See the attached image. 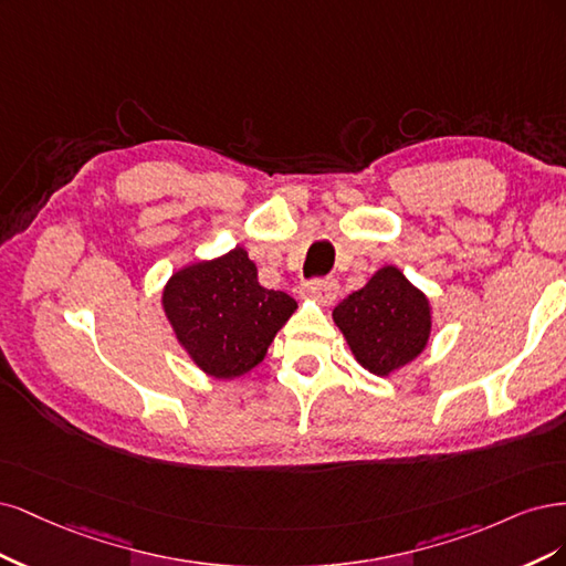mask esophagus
Segmentation results:
<instances>
[{"label":"esophagus","mask_w":566,"mask_h":566,"mask_svg":"<svg viewBox=\"0 0 566 566\" xmlns=\"http://www.w3.org/2000/svg\"><path fill=\"white\" fill-rule=\"evenodd\" d=\"M303 294L319 303H334L338 296V282L334 277H317L303 284Z\"/></svg>","instance_id":"obj_1"}]
</instances>
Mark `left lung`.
Returning a JSON list of instances; mask_svg holds the SVG:
<instances>
[{
	"instance_id": "left-lung-1",
	"label": "left lung",
	"mask_w": 566,
	"mask_h": 566,
	"mask_svg": "<svg viewBox=\"0 0 566 566\" xmlns=\"http://www.w3.org/2000/svg\"><path fill=\"white\" fill-rule=\"evenodd\" d=\"M334 322L361 367L388 376L423 353L430 305L402 272L388 265L336 305Z\"/></svg>"
}]
</instances>
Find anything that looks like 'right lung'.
Returning <instances> with one entry per match:
<instances>
[{
  "mask_svg": "<svg viewBox=\"0 0 566 566\" xmlns=\"http://www.w3.org/2000/svg\"><path fill=\"white\" fill-rule=\"evenodd\" d=\"M161 303L197 367L216 378L242 376L263 361L268 345L296 310L284 291L259 284L256 265L242 247L178 270Z\"/></svg>",
  "mask_w": 566,
  "mask_h": 566,
  "instance_id": "obj_1",
  "label": "right lung"
}]
</instances>
